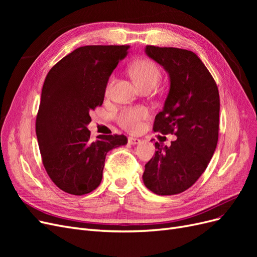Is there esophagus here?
Here are the masks:
<instances>
[{"mask_svg": "<svg viewBox=\"0 0 257 257\" xmlns=\"http://www.w3.org/2000/svg\"><path fill=\"white\" fill-rule=\"evenodd\" d=\"M127 141H128V144H131V145H138L139 143L142 142L141 139L135 138V137H128Z\"/></svg>", "mask_w": 257, "mask_h": 257, "instance_id": "1", "label": "esophagus"}]
</instances>
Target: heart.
Wrapping results in <instances>:
<instances>
[{"instance_id":"b5f03b06","label":"heart","mask_w":257,"mask_h":257,"mask_svg":"<svg viewBox=\"0 0 257 257\" xmlns=\"http://www.w3.org/2000/svg\"><path fill=\"white\" fill-rule=\"evenodd\" d=\"M131 71L142 88H145L147 85H154L155 87L159 83L162 76L159 65L150 59H142L135 62ZM114 79L115 78L113 75L110 76L106 85L107 93L110 92ZM148 114H149V111L143 106L124 107L115 114V120L122 128L130 132H135L142 127L143 120L147 118Z\"/></svg>"}]
</instances>
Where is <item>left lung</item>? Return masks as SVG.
Returning a JSON list of instances; mask_svg holds the SVG:
<instances>
[{"label":"left lung","instance_id":"obj_1","mask_svg":"<svg viewBox=\"0 0 257 257\" xmlns=\"http://www.w3.org/2000/svg\"><path fill=\"white\" fill-rule=\"evenodd\" d=\"M148 56L169 74L164 108L153 131L175 134L170 147L155 143L154 157L145 165L144 183L158 195H175L195 183L206 170L219 138V89L195 53L174 47L147 46Z\"/></svg>","mask_w":257,"mask_h":257}]
</instances>
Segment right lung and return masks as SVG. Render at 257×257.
<instances>
[{
	"label": "right lung",
	"mask_w": 257,
	"mask_h": 257,
	"mask_svg": "<svg viewBox=\"0 0 257 257\" xmlns=\"http://www.w3.org/2000/svg\"><path fill=\"white\" fill-rule=\"evenodd\" d=\"M128 45L77 48L53 65L42 90L35 131L44 167L59 189L84 195L100 184L107 153L127 143L124 135L91 142L90 113L104 102L107 81Z\"/></svg>",
	"instance_id": "1"
}]
</instances>
